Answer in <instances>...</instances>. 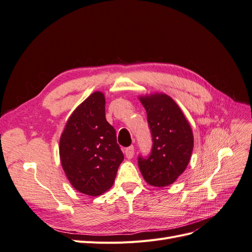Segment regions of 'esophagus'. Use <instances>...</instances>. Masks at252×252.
Returning <instances> with one entry per match:
<instances>
[{
  "label": "esophagus",
  "mask_w": 252,
  "mask_h": 252,
  "mask_svg": "<svg viewBox=\"0 0 252 252\" xmlns=\"http://www.w3.org/2000/svg\"><path fill=\"white\" fill-rule=\"evenodd\" d=\"M125 156L127 158H132L134 156V147L129 146L125 149Z\"/></svg>",
  "instance_id": "esophagus-1"
}]
</instances>
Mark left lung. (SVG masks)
I'll list each match as a JSON object with an SVG mask.
<instances>
[{
    "mask_svg": "<svg viewBox=\"0 0 252 252\" xmlns=\"http://www.w3.org/2000/svg\"><path fill=\"white\" fill-rule=\"evenodd\" d=\"M147 112L152 148L147 158H138L144 180L165 187L185 171L193 149V134L178 104L165 94L140 96Z\"/></svg>",
    "mask_w": 252,
    "mask_h": 252,
    "instance_id": "obj_1",
    "label": "left lung"
}]
</instances>
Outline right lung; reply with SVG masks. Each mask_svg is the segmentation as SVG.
Listing matches in <instances>:
<instances>
[{
	"instance_id": "add662e5",
	"label": "right lung",
	"mask_w": 252,
	"mask_h": 252,
	"mask_svg": "<svg viewBox=\"0 0 252 252\" xmlns=\"http://www.w3.org/2000/svg\"><path fill=\"white\" fill-rule=\"evenodd\" d=\"M67 179L81 193L97 196L113 185L124 155L114 128L105 118V96L95 91L68 119L60 139Z\"/></svg>"
}]
</instances>
